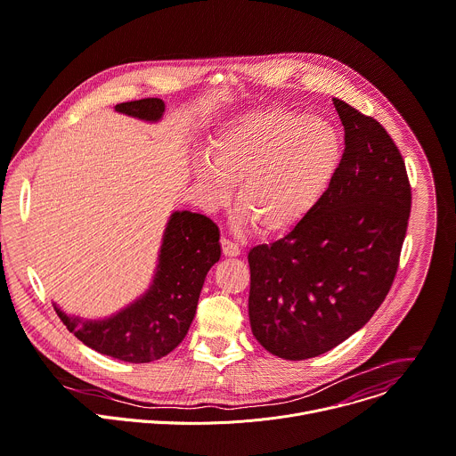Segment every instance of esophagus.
Returning a JSON list of instances; mask_svg holds the SVG:
<instances>
[{
  "mask_svg": "<svg viewBox=\"0 0 456 456\" xmlns=\"http://www.w3.org/2000/svg\"><path fill=\"white\" fill-rule=\"evenodd\" d=\"M222 251H224V255L225 256H229V258H234V256H240V247L236 245V243H232L231 240H227V238H222Z\"/></svg>",
  "mask_w": 456,
  "mask_h": 456,
  "instance_id": "obj_1",
  "label": "esophagus"
}]
</instances>
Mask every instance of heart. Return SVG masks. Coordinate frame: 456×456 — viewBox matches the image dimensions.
<instances>
[{
  "mask_svg": "<svg viewBox=\"0 0 456 456\" xmlns=\"http://www.w3.org/2000/svg\"><path fill=\"white\" fill-rule=\"evenodd\" d=\"M344 145L338 131L318 116L271 107L240 116L205 143L191 175L211 207L229 198L236 182L240 218L278 232L300 222L333 183Z\"/></svg>",
  "mask_w": 456,
  "mask_h": 456,
  "instance_id": "1",
  "label": "heart"
}]
</instances>
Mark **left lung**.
Instances as JSON below:
<instances>
[{"label": "left lung", "instance_id": "left-lung-1", "mask_svg": "<svg viewBox=\"0 0 456 456\" xmlns=\"http://www.w3.org/2000/svg\"><path fill=\"white\" fill-rule=\"evenodd\" d=\"M346 133L323 198L247 255L249 320L274 356H320L360 330L389 293L411 211L405 163L377 119L333 98Z\"/></svg>", "mask_w": 456, "mask_h": 456}]
</instances>
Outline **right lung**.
Masks as SVG:
<instances>
[{"instance_id":"right-lung-1","label":"right lung","mask_w":456,"mask_h":456,"mask_svg":"<svg viewBox=\"0 0 456 456\" xmlns=\"http://www.w3.org/2000/svg\"><path fill=\"white\" fill-rule=\"evenodd\" d=\"M116 112L147 123L163 118L158 98L118 103ZM218 227L203 215L175 211L165 225L158 262L147 291L105 318H81L54 311L74 337L87 347L116 360L147 363L169 354L185 338L196 314L207 273L220 260Z\"/></svg>"}]
</instances>
